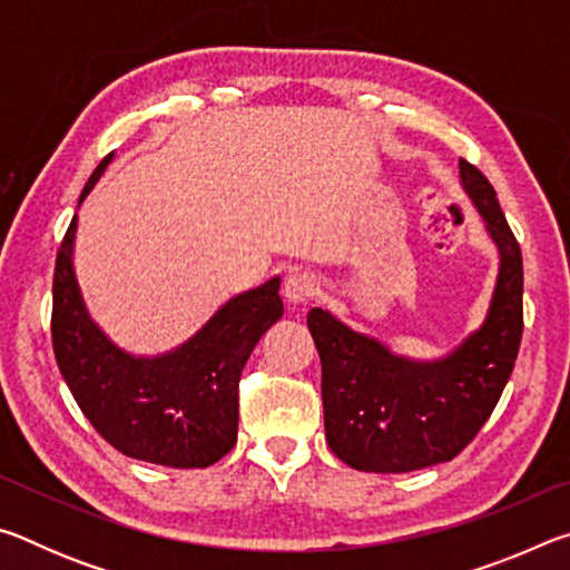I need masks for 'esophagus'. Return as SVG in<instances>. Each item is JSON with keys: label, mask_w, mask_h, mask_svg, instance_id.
Segmentation results:
<instances>
[{"label": "esophagus", "mask_w": 570, "mask_h": 570, "mask_svg": "<svg viewBox=\"0 0 570 570\" xmlns=\"http://www.w3.org/2000/svg\"><path fill=\"white\" fill-rule=\"evenodd\" d=\"M316 292H320V286H316V282L308 274H292L284 282V298L294 306L312 302Z\"/></svg>", "instance_id": "obj_1"}]
</instances>
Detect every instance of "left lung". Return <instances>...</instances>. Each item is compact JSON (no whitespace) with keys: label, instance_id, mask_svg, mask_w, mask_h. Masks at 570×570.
I'll list each match as a JSON object with an SVG mask.
<instances>
[{"label":"left lung","instance_id":"left-lung-1","mask_svg":"<svg viewBox=\"0 0 570 570\" xmlns=\"http://www.w3.org/2000/svg\"><path fill=\"white\" fill-rule=\"evenodd\" d=\"M462 188L500 250V274L482 330L440 362L394 356L330 312L306 316L322 360L324 430L332 452L364 472H412L465 450L493 414L523 336V256L495 188L460 158Z\"/></svg>","mask_w":570,"mask_h":570}]
</instances>
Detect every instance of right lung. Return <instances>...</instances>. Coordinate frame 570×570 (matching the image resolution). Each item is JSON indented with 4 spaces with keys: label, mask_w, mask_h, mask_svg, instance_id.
<instances>
[{
    "label": "right lung",
    "mask_w": 570,
    "mask_h": 570,
    "mask_svg": "<svg viewBox=\"0 0 570 570\" xmlns=\"http://www.w3.org/2000/svg\"><path fill=\"white\" fill-rule=\"evenodd\" d=\"M100 160L80 200L108 168ZM77 216L57 250L52 346L75 402L122 455L166 468H208L236 445L238 382L254 346L284 314L278 278L220 306L180 350L130 356L85 312L72 272Z\"/></svg>",
    "instance_id": "1"
}]
</instances>
